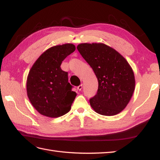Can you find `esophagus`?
<instances>
[{"label":"esophagus","instance_id":"34e87169","mask_svg":"<svg viewBox=\"0 0 160 160\" xmlns=\"http://www.w3.org/2000/svg\"><path fill=\"white\" fill-rule=\"evenodd\" d=\"M82 88H83V85H82V84H81V85H79V86L77 87V89L79 90H81V89H82Z\"/></svg>","mask_w":160,"mask_h":160}]
</instances>
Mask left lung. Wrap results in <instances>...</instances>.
Masks as SVG:
<instances>
[{
    "label": "left lung",
    "instance_id": "8db88e82",
    "mask_svg": "<svg viewBox=\"0 0 160 160\" xmlns=\"http://www.w3.org/2000/svg\"><path fill=\"white\" fill-rule=\"evenodd\" d=\"M77 49L94 71L98 90L90 104L95 112L114 116L124 109L135 88L133 70L122 56L102 43H82Z\"/></svg>",
    "mask_w": 160,
    "mask_h": 160
}]
</instances>
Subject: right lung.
<instances>
[{
  "label": "right lung",
  "instance_id": "obj_1",
  "mask_svg": "<svg viewBox=\"0 0 160 160\" xmlns=\"http://www.w3.org/2000/svg\"><path fill=\"white\" fill-rule=\"evenodd\" d=\"M76 48L72 44L57 45L39 57L28 75L27 95L31 103L42 115L58 118L70 110L77 96L68 82V73L61 65Z\"/></svg>",
  "mask_w": 160,
  "mask_h": 160
}]
</instances>
